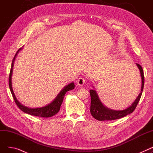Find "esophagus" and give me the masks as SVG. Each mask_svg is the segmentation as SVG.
Returning <instances> with one entry per match:
<instances>
[{"mask_svg": "<svg viewBox=\"0 0 153 153\" xmlns=\"http://www.w3.org/2000/svg\"><path fill=\"white\" fill-rule=\"evenodd\" d=\"M85 82V79L84 77H79V78L77 79V85H79V86L82 87V86L84 85Z\"/></svg>", "mask_w": 153, "mask_h": 153, "instance_id": "34e87169", "label": "esophagus"}]
</instances>
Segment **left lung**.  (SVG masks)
Wrapping results in <instances>:
<instances>
[{"label": "left lung", "mask_w": 153, "mask_h": 153, "mask_svg": "<svg viewBox=\"0 0 153 153\" xmlns=\"http://www.w3.org/2000/svg\"><path fill=\"white\" fill-rule=\"evenodd\" d=\"M136 65L138 67L141 77V92L140 93L138 97L136 99L134 102L131 104V105L127 108L123 110H114L110 109L103 105L101 102L99 95L95 90H90V94L91 97V114L92 117L96 120L99 121H105V120H114L117 119L121 118L128 115L131 114L134 110L136 106L140 100L141 97L142 92L143 91L144 83V72L142 67L140 64L136 63Z\"/></svg>", "instance_id": "8db88e82"}]
</instances>
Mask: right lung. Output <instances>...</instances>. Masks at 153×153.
Instances as JSON below:
<instances>
[{"label":"right lung","mask_w":153,"mask_h":153,"mask_svg":"<svg viewBox=\"0 0 153 153\" xmlns=\"http://www.w3.org/2000/svg\"><path fill=\"white\" fill-rule=\"evenodd\" d=\"M22 49V48H20V49L17 51V53L15 54L14 58L12 60L11 69H10V74H9V84L10 90L11 93L12 94L13 98L15 100V102L16 104H17V105L19 107V108L22 111H23V112H25V113H26V114H30L31 115L40 117H44V118H48V117H53V115H54L58 113V111L60 110V107H61V104L62 103L64 95H65L66 93L68 91L74 89V88L75 87L74 84V82H71V83L69 84L68 85H66L60 91V92L58 94V95L56 96V97L53 100V101L52 102H51L50 104H48V105H47L45 107H40V108H28L27 107L23 105L22 104H21L18 101L17 98H16L15 95L14 94V92L13 91L12 85V72H13V63H14L16 56H17V54L19 53V52Z\"/></svg>","instance_id":"obj_1"}]
</instances>
